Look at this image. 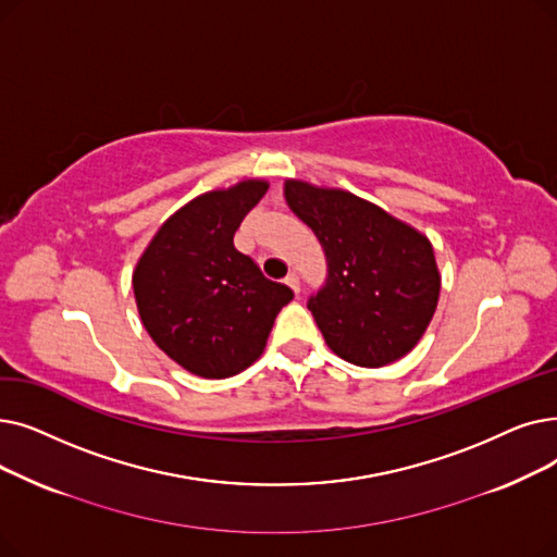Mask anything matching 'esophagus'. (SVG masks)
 <instances>
[{
    "label": "esophagus",
    "mask_w": 557,
    "mask_h": 557,
    "mask_svg": "<svg viewBox=\"0 0 557 557\" xmlns=\"http://www.w3.org/2000/svg\"><path fill=\"white\" fill-rule=\"evenodd\" d=\"M285 283H287V285H289V287H293V289H295V293H297V295H299V293H301V283H299V276H297V274H295V272H289V274H287V276H285Z\"/></svg>",
    "instance_id": "1"
}]
</instances>
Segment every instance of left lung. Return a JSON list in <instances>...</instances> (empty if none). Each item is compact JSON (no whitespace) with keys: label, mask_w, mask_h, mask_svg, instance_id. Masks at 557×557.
<instances>
[{"label":"left lung","mask_w":557,"mask_h":557,"mask_svg":"<svg viewBox=\"0 0 557 557\" xmlns=\"http://www.w3.org/2000/svg\"><path fill=\"white\" fill-rule=\"evenodd\" d=\"M285 199L326 256V281L308 310L331 351L360 367L412 351L440 299L429 237L344 190L285 181Z\"/></svg>","instance_id":"left-lung-1"}]
</instances>
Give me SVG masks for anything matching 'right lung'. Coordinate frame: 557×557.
Wrapping results in <instances>:
<instances>
[{"instance_id": "right-lung-1", "label": "right lung", "mask_w": 557, "mask_h": 557, "mask_svg": "<svg viewBox=\"0 0 557 557\" xmlns=\"http://www.w3.org/2000/svg\"><path fill=\"white\" fill-rule=\"evenodd\" d=\"M268 188L251 178L199 195L158 228L136 264L134 295L147 333L201 379H228L258 360L276 314L295 297L233 245Z\"/></svg>"}]
</instances>
